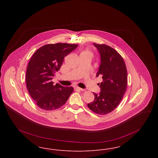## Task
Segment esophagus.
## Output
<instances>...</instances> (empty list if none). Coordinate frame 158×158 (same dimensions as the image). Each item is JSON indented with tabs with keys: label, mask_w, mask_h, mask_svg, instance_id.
<instances>
[{
	"label": "esophagus",
	"mask_w": 158,
	"mask_h": 158,
	"mask_svg": "<svg viewBox=\"0 0 158 158\" xmlns=\"http://www.w3.org/2000/svg\"><path fill=\"white\" fill-rule=\"evenodd\" d=\"M76 89H77V90H81V91H85V89H83L82 88H79V87H76L75 88Z\"/></svg>",
	"instance_id": "1"
}]
</instances>
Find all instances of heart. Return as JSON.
<instances>
[{
  "mask_svg": "<svg viewBox=\"0 0 158 158\" xmlns=\"http://www.w3.org/2000/svg\"><path fill=\"white\" fill-rule=\"evenodd\" d=\"M82 53H89V54H90L92 55V53H91V52L89 51V50H85V51H83Z\"/></svg>",
  "mask_w": 158,
  "mask_h": 158,
  "instance_id": "b5f03b06",
  "label": "heart"
}]
</instances>
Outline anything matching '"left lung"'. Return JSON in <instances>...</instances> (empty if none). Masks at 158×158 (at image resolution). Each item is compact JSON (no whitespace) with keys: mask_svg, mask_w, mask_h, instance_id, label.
Masks as SVG:
<instances>
[{"mask_svg":"<svg viewBox=\"0 0 158 158\" xmlns=\"http://www.w3.org/2000/svg\"><path fill=\"white\" fill-rule=\"evenodd\" d=\"M94 45L101 56L97 76H102L103 81L99 85V94L94 93L95 99L88 106L94 113L106 115L112 112L123 98L127 85V71L123 57L113 48L105 44Z\"/></svg>","mask_w":158,"mask_h":158,"instance_id":"obj_1","label":"left lung"}]
</instances>
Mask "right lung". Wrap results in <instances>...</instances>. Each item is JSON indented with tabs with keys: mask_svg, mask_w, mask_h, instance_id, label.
Here are the masks:
<instances>
[{
	"mask_svg": "<svg viewBox=\"0 0 158 158\" xmlns=\"http://www.w3.org/2000/svg\"><path fill=\"white\" fill-rule=\"evenodd\" d=\"M78 46L75 44L56 43L43 45L34 53L26 72V84L28 92L38 106L52 111L64 105L73 88L64 87L52 81L60 70L64 58Z\"/></svg>",
	"mask_w": 158,
	"mask_h": 158,
	"instance_id": "right-lung-1",
	"label": "right lung"
}]
</instances>
